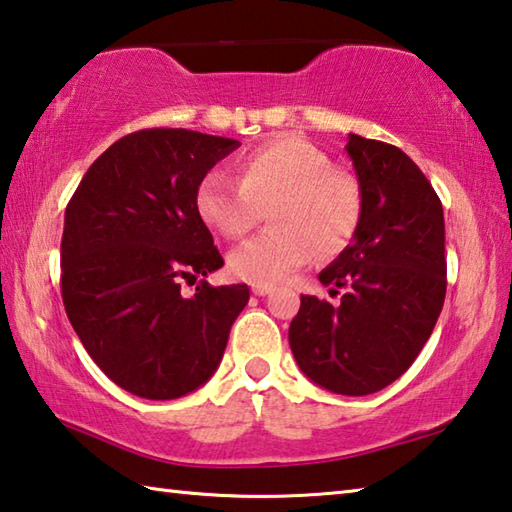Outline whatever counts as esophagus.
<instances>
[{
  "label": "esophagus",
  "instance_id": "34e87169",
  "mask_svg": "<svg viewBox=\"0 0 512 512\" xmlns=\"http://www.w3.org/2000/svg\"><path fill=\"white\" fill-rule=\"evenodd\" d=\"M251 292L256 294V297H265V294L272 292V285H263V283H254L251 285Z\"/></svg>",
  "mask_w": 512,
  "mask_h": 512
}]
</instances>
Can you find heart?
I'll use <instances>...</instances> for the list:
<instances>
[{
  "instance_id": "heart-1",
  "label": "heart",
  "mask_w": 512,
  "mask_h": 512,
  "mask_svg": "<svg viewBox=\"0 0 512 512\" xmlns=\"http://www.w3.org/2000/svg\"><path fill=\"white\" fill-rule=\"evenodd\" d=\"M272 227L229 251V272L247 283L272 285L321 258L342 254L360 224L357 179L330 166V157L301 137L265 143L238 164V182L220 170L202 177L195 211L224 238H240L261 218Z\"/></svg>"
}]
</instances>
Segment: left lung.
<instances>
[{"mask_svg": "<svg viewBox=\"0 0 512 512\" xmlns=\"http://www.w3.org/2000/svg\"><path fill=\"white\" fill-rule=\"evenodd\" d=\"M362 193L351 245L319 281L342 303L301 297L290 348L308 378L342 396H369L405 373L432 335L447 288L443 204L391 143L348 134Z\"/></svg>", "mask_w": 512, "mask_h": 512, "instance_id": "8db88e82", "label": "left lung"}]
</instances>
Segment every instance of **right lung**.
I'll return each instance as SVG.
<instances>
[{
	"mask_svg": "<svg viewBox=\"0 0 512 512\" xmlns=\"http://www.w3.org/2000/svg\"><path fill=\"white\" fill-rule=\"evenodd\" d=\"M238 146L184 128L132 132L89 166L67 204V317L98 369L134 396L175 400L202 387L247 306V285L202 281L182 294V279L224 265L195 191Z\"/></svg>",
	"mask_w": 512,
	"mask_h": 512,
	"instance_id": "right-lung-1",
	"label": "right lung"
}]
</instances>
